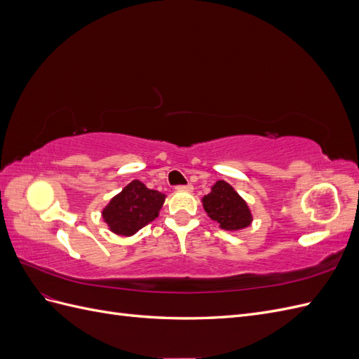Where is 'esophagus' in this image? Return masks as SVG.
I'll use <instances>...</instances> for the list:
<instances>
[{
	"label": "esophagus",
	"instance_id": "obj_1",
	"mask_svg": "<svg viewBox=\"0 0 359 359\" xmlns=\"http://www.w3.org/2000/svg\"><path fill=\"white\" fill-rule=\"evenodd\" d=\"M178 191H191L193 190V187H191V184H186V186H178V187H175Z\"/></svg>",
	"mask_w": 359,
	"mask_h": 359
}]
</instances>
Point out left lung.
Here are the masks:
<instances>
[{"instance_id": "obj_1", "label": "left lung", "mask_w": 359, "mask_h": 359, "mask_svg": "<svg viewBox=\"0 0 359 359\" xmlns=\"http://www.w3.org/2000/svg\"><path fill=\"white\" fill-rule=\"evenodd\" d=\"M203 210L224 231H241L253 222L247 202L224 180L217 181L211 191L202 198Z\"/></svg>"}]
</instances>
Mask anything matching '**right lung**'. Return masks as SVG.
Listing matches in <instances>:
<instances>
[{"instance_id": "1", "label": "right lung", "mask_w": 359, "mask_h": 359, "mask_svg": "<svg viewBox=\"0 0 359 359\" xmlns=\"http://www.w3.org/2000/svg\"><path fill=\"white\" fill-rule=\"evenodd\" d=\"M165 199L166 194L133 180L104 206L102 219L112 233L132 236L157 219Z\"/></svg>"}]
</instances>
